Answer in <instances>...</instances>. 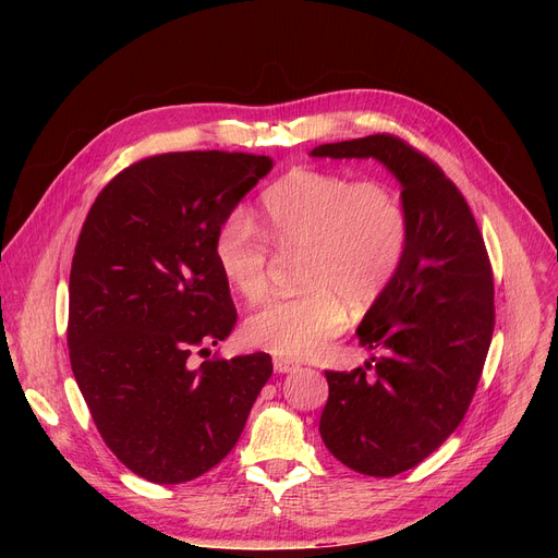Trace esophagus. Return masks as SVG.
Returning a JSON list of instances; mask_svg holds the SVG:
<instances>
[{
  "label": "esophagus",
  "instance_id": "34e87169",
  "mask_svg": "<svg viewBox=\"0 0 558 558\" xmlns=\"http://www.w3.org/2000/svg\"><path fill=\"white\" fill-rule=\"evenodd\" d=\"M274 368H276V373H291V371L299 368V364H294L291 360H284V357H276Z\"/></svg>",
  "mask_w": 558,
  "mask_h": 558
}]
</instances>
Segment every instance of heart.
Returning a JSON list of instances; mask_svg holds the SVG:
<instances>
[{"mask_svg":"<svg viewBox=\"0 0 558 558\" xmlns=\"http://www.w3.org/2000/svg\"><path fill=\"white\" fill-rule=\"evenodd\" d=\"M262 223L284 255L299 257L301 294L264 305L246 320L251 345L307 360L345 326L348 307L375 303L393 282L409 221L393 187L348 175L299 169L262 194ZM215 257L226 282L251 303L269 289V246L242 208L215 230Z\"/></svg>","mask_w":558,"mask_h":558,"instance_id":"1","label":"heart"}]
</instances>
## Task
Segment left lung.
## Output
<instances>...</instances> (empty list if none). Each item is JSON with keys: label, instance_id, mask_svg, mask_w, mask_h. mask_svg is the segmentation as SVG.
Here are the masks:
<instances>
[{"label": "left lung", "instance_id": "1", "mask_svg": "<svg viewBox=\"0 0 558 558\" xmlns=\"http://www.w3.org/2000/svg\"><path fill=\"white\" fill-rule=\"evenodd\" d=\"M312 158H373L400 183L409 234L400 269L364 314L357 339L385 357L326 371L318 432L348 468L393 477L459 427L490 345L493 274L477 221L446 173L393 135L320 144ZM374 377H367V368Z\"/></svg>", "mask_w": 558, "mask_h": 558}]
</instances>
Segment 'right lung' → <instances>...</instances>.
I'll list each match as a JSON object with an SVG mask.
<instances>
[{
  "label": "right lung",
  "instance_id": "obj_1",
  "mask_svg": "<svg viewBox=\"0 0 558 558\" xmlns=\"http://www.w3.org/2000/svg\"><path fill=\"white\" fill-rule=\"evenodd\" d=\"M271 169L269 156L226 151L144 158L101 190L81 228L72 371L106 446L154 484L215 468L274 373L267 353L190 362L238 324L215 230Z\"/></svg>",
  "mask_w": 558,
  "mask_h": 558
}]
</instances>
